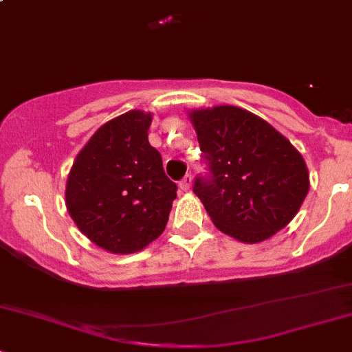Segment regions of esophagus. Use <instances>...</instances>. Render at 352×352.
<instances>
[{
    "instance_id": "esophagus-1",
    "label": "esophagus",
    "mask_w": 352,
    "mask_h": 352,
    "mask_svg": "<svg viewBox=\"0 0 352 352\" xmlns=\"http://www.w3.org/2000/svg\"><path fill=\"white\" fill-rule=\"evenodd\" d=\"M191 184H193V177H191V175H186V176L183 177V179H181L179 190L181 191H190Z\"/></svg>"
}]
</instances>
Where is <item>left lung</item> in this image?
<instances>
[{"instance_id":"1","label":"left lung","mask_w":352,"mask_h":352,"mask_svg":"<svg viewBox=\"0 0 352 352\" xmlns=\"http://www.w3.org/2000/svg\"><path fill=\"white\" fill-rule=\"evenodd\" d=\"M212 179L195 181L215 227L235 241L257 244L285 229L305 200V159L283 133L234 104L188 111Z\"/></svg>"}]
</instances>
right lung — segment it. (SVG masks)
<instances>
[{"label":"right lung","mask_w":352,"mask_h":352,"mask_svg":"<svg viewBox=\"0 0 352 352\" xmlns=\"http://www.w3.org/2000/svg\"><path fill=\"white\" fill-rule=\"evenodd\" d=\"M152 113L130 110L100 126L76 155L66 206L76 227L111 254L142 251L166 229L177 186L149 144Z\"/></svg>","instance_id":"add662e5"}]
</instances>
